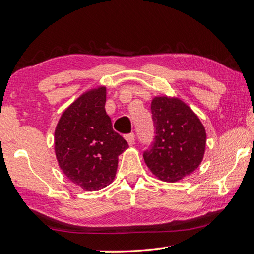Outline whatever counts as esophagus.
Wrapping results in <instances>:
<instances>
[{
    "instance_id": "34e87169",
    "label": "esophagus",
    "mask_w": 254,
    "mask_h": 254,
    "mask_svg": "<svg viewBox=\"0 0 254 254\" xmlns=\"http://www.w3.org/2000/svg\"><path fill=\"white\" fill-rule=\"evenodd\" d=\"M126 140L127 141V143L130 145H133L135 142V135L134 133H130V134H127L126 135Z\"/></svg>"
}]
</instances>
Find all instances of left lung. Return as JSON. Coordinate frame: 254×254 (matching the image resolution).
Here are the masks:
<instances>
[{
  "label": "left lung",
  "instance_id": "8db88e82",
  "mask_svg": "<svg viewBox=\"0 0 254 254\" xmlns=\"http://www.w3.org/2000/svg\"><path fill=\"white\" fill-rule=\"evenodd\" d=\"M156 135L143 153L151 173L163 182L175 183L200 165L206 131L198 117L177 97L157 96L151 102Z\"/></svg>",
  "mask_w": 254,
  "mask_h": 254
}]
</instances>
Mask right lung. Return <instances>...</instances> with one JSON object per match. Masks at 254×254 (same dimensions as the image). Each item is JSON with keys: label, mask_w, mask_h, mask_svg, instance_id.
Instances as JSON below:
<instances>
[{"label": "right lung", "mask_w": 254, "mask_h": 254, "mask_svg": "<svg viewBox=\"0 0 254 254\" xmlns=\"http://www.w3.org/2000/svg\"><path fill=\"white\" fill-rule=\"evenodd\" d=\"M106 87L93 88L64 111L55 130V152L66 177L86 191L114 180L127 142L113 130L105 111Z\"/></svg>", "instance_id": "right-lung-1"}]
</instances>
